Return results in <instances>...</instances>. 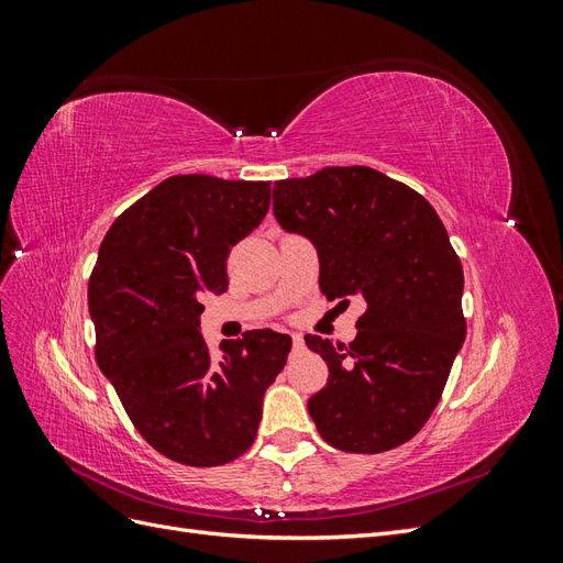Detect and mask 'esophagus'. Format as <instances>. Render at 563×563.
<instances>
[{
	"mask_svg": "<svg viewBox=\"0 0 563 563\" xmlns=\"http://www.w3.org/2000/svg\"><path fill=\"white\" fill-rule=\"evenodd\" d=\"M291 338H294V350H302L305 347V340H302L300 333H294Z\"/></svg>",
	"mask_w": 563,
	"mask_h": 563,
	"instance_id": "esophagus-1",
	"label": "esophagus"
}]
</instances>
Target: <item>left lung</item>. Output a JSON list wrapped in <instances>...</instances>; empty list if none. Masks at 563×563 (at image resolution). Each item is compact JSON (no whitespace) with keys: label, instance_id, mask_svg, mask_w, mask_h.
Segmentation results:
<instances>
[{"label":"left lung","instance_id":"1","mask_svg":"<svg viewBox=\"0 0 563 563\" xmlns=\"http://www.w3.org/2000/svg\"><path fill=\"white\" fill-rule=\"evenodd\" d=\"M277 223L308 236L319 288L347 305L364 298L356 338L305 335L329 366L308 401L321 439L347 453H383L416 437L465 343L463 265L432 203L368 166H329L277 180Z\"/></svg>","mask_w":563,"mask_h":563}]
</instances>
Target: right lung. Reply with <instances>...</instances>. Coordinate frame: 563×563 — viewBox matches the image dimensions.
Listing matches in <instances>:
<instances>
[{
	"instance_id": "right-lung-1",
	"label": "right lung",
	"mask_w": 563,
	"mask_h": 563,
	"mask_svg": "<svg viewBox=\"0 0 563 563\" xmlns=\"http://www.w3.org/2000/svg\"><path fill=\"white\" fill-rule=\"evenodd\" d=\"M267 180L172 176L108 230L89 279L96 360L135 430L190 467L249 451L291 338L246 331L211 354L201 298L228 291L230 249L261 225Z\"/></svg>"
}]
</instances>
